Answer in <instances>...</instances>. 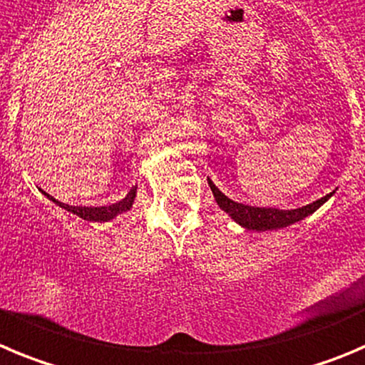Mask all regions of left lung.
Wrapping results in <instances>:
<instances>
[{"label":"left lung","instance_id":"1","mask_svg":"<svg viewBox=\"0 0 365 365\" xmlns=\"http://www.w3.org/2000/svg\"><path fill=\"white\" fill-rule=\"evenodd\" d=\"M209 185L212 189L214 198H216L217 205L229 212V216L232 220H236L241 227H245L247 230H274V229H282V227H288V225L295 223V221L302 220V217L309 216L312 212H315L326 200L331 196H324V198L317 200V202L309 203L306 207H299V209L292 210H279V209H263V207H250L243 205V203L232 202L230 198H227L216 185L209 180Z\"/></svg>","mask_w":365,"mask_h":365}]
</instances>
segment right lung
I'll use <instances>...</instances> for the list:
<instances>
[{
  "mask_svg": "<svg viewBox=\"0 0 365 365\" xmlns=\"http://www.w3.org/2000/svg\"><path fill=\"white\" fill-rule=\"evenodd\" d=\"M135 192H136V187H133L131 190L128 192L124 200H120L118 203H113V205H108V207H71V205H64V203L57 202V200L50 198V194H46L52 202H56L57 205L63 207V209L70 210V212L77 214L79 217L88 221H108V220H113L117 214L125 212V210L131 209L133 205V200H135Z\"/></svg>",
  "mask_w": 365,
  "mask_h": 365,
  "instance_id": "1",
  "label": "right lung"
}]
</instances>
